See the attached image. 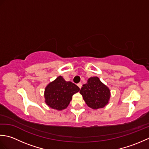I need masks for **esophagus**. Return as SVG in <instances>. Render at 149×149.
Instances as JSON below:
<instances>
[{
	"mask_svg": "<svg viewBox=\"0 0 149 149\" xmlns=\"http://www.w3.org/2000/svg\"><path fill=\"white\" fill-rule=\"evenodd\" d=\"M77 86H79V88L80 89H81V87H82V83H78V84H77Z\"/></svg>",
	"mask_w": 149,
	"mask_h": 149,
	"instance_id": "34e87169",
	"label": "esophagus"
}]
</instances>
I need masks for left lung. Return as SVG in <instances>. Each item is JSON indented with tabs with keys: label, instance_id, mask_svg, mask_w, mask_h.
I'll list each match as a JSON object with an SVG mask.
<instances>
[{
	"label": "left lung",
	"instance_id": "1",
	"mask_svg": "<svg viewBox=\"0 0 149 149\" xmlns=\"http://www.w3.org/2000/svg\"><path fill=\"white\" fill-rule=\"evenodd\" d=\"M80 93L87 106L93 109L105 107L111 97L109 88L101 82L98 77H91L83 85Z\"/></svg>",
	"mask_w": 149,
	"mask_h": 149
}]
</instances>
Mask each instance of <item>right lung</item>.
Here are the masks:
<instances>
[{
  "mask_svg": "<svg viewBox=\"0 0 149 149\" xmlns=\"http://www.w3.org/2000/svg\"><path fill=\"white\" fill-rule=\"evenodd\" d=\"M79 90L77 85L70 81H66L60 75L45 87V102L50 108L61 111L68 107L73 95Z\"/></svg>",
  "mask_w": 149,
  "mask_h": 149,
  "instance_id": "obj_1",
  "label": "right lung"
}]
</instances>
